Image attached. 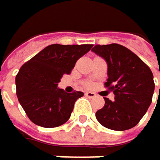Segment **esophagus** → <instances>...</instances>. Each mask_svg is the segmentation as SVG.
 <instances>
[{"label": "esophagus", "mask_w": 160, "mask_h": 160, "mask_svg": "<svg viewBox=\"0 0 160 160\" xmlns=\"http://www.w3.org/2000/svg\"><path fill=\"white\" fill-rule=\"evenodd\" d=\"M85 94H86V96H87L88 98H91L96 97V93L92 92H86V93H85Z\"/></svg>", "instance_id": "esophagus-1"}]
</instances>
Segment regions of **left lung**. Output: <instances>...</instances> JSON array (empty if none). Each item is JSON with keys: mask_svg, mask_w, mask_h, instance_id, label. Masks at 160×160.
<instances>
[{"mask_svg": "<svg viewBox=\"0 0 160 160\" xmlns=\"http://www.w3.org/2000/svg\"><path fill=\"white\" fill-rule=\"evenodd\" d=\"M92 51L105 60L108 75L105 87L115 96L114 101L104 98L105 104L96 113L97 120L112 130L134 128L152 103L154 92L152 70L138 56L120 44L96 45Z\"/></svg>", "mask_w": 160, "mask_h": 160, "instance_id": "8db88e82", "label": "left lung"}]
</instances>
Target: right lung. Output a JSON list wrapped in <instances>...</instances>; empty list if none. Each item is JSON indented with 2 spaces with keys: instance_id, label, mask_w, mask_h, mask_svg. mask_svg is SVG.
<instances>
[{
  "instance_id": "right-lung-1",
  "label": "right lung",
  "mask_w": 160,
  "mask_h": 160,
  "mask_svg": "<svg viewBox=\"0 0 160 160\" xmlns=\"http://www.w3.org/2000/svg\"><path fill=\"white\" fill-rule=\"evenodd\" d=\"M92 46L52 44L21 67L15 78L16 94L33 123L50 128L68 121L74 103L84 92H67L58 84L62 74L70 73L77 60Z\"/></svg>"
}]
</instances>
